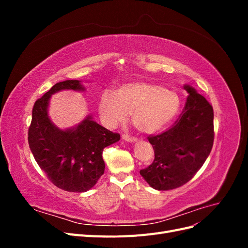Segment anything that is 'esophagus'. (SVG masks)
<instances>
[{
  "label": "esophagus",
  "instance_id": "esophagus-1",
  "mask_svg": "<svg viewBox=\"0 0 248 248\" xmlns=\"http://www.w3.org/2000/svg\"><path fill=\"white\" fill-rule=\"evenodd\" d=\"M122 139L125 140V141H128V142H136L138 140L136 138H132V137H129L128 134H124V136L122 137Z\"/></svg>",
  "mask_w": 248,
  "mask_h": 248
}]
</instances>
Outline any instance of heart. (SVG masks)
I'll list each match as a JSON object with an SVG mask.
<instances>
[{"mask_svg":"<svg viewBox=\"0 0 248 248\" xmlns=\"http://www.w3.org/2000/svg\"><path fill=\"white\" fill-rule=\"evenodd\" d=\"M181 107L179 95L171 90L145 80H134L120 86L115 94L104 92L99 102L101 121L116 128L128 119L146 133L159 131L178 115Z\"/></svg>","mask_w":248,"mask_h":248,"instance_id":"heart-1","label":"heart"}]
</instances>
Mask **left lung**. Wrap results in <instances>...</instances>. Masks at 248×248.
I'll use <instances>...</instances> for the list:
<instances>
[{"label": "left lung", "instance_id": "8db88e82", "mask_svg": "<svg viewBox=\"0 0 248 248\" xmlns=\"http://www.w3.org/2000/svg\"><path fill=\"white\" fill-rule=\"evenodd\" d=\"M186 106L171 128L149 137L155 158L140 174L157 190L174 189L187 183L202 167L214 140L213 108L204 96L189 85Z\"/></svg>", "mask_w": 248, "mask_h": 248}]
</instances>
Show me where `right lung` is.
<instances>
[{
    "label": "right lung",
    "instance_id": "obj_1",
    "mask_svg": "<svg viewBox=\"0 0 248 248\" xmlns=\"http://www.w3.org/2000/svg\"><path fill=\"white\" fill-rule=\"evenodd\" d=\"M63 90L84 92L78 79L60 81L34 104L29 128V146L36 162L59 188L85 192L92 188L103 175V149L119 141L114 133L88 115L78 124L61 129L49 118L51 96Z\"/></svg>",
    "mask_w": 248,
    "mask_h": 248
}]
</instances>
